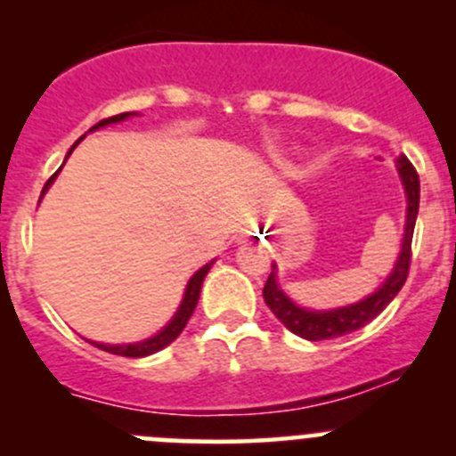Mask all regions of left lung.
Returning <instances> with one entry per match:
<instances>
[{
	"mask_svg": "<svg viewBox=\"0 0 456 456\" xmlns=\"http://www.w3.org/2000/svg\"><path fill=\"white\" fill-rule=\"evenodd\" d=\"M397 169L408 199L406 233H403L402 251H399L397 262H395V269L390 271L388 278L384 280V284H381L375 293H370L369 297H364V300L357 302V305L342 306V309H302V306H297L296 302L280 289L278 280H275L278 278V266L271 265V273L265 289H262V296H265L266 306L273 311L275 317H278L291 333L300 335V338L305 339H311V342L333 339L339 338V335L353 333V330L362 329V326L369 324L370 320H375V317L393 302V297L397 296L399 289L403 287V282H406L408 278V269H411L412 232H415L417 211H419V176H417V169L412 167V163L406 156L397 159Z\"/></svg>",
	"mask_w": 456,
	"mask_h": 456,
	"instance_id": "1",
	"label": "left lung"
}]
</instances>
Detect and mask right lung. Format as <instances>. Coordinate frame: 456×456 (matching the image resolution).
Returning <instances> with one entry per match:
<instances>
[{
  "mask_svg": "<svg viewBox=\"0 0 456 456\" xmlns=\"http://www.w3.org/2000/svg\"><path fill=\"white\" fill-rule=\"evenodd\" d=\"M132 114H136V112H123V114H117V117L103 118V121L96 123V126L92 127V130H99V127L110 126V123L126 121V118L132 117ZM81 139H84V136H81ZM70 151H68V154H70ZM57 174L59 172H54L53 176L48 178V183H45V185H44V191H41V194H45V190H48V187L53 185V181H54V178H57ZM211 265H214V260L207 262V265L202 266V269H199L194 275H191V280H190V282H187L185 296H183V302H181V306H178L176 315H174L172 322H169V324L165 326L163 330H159V333H156L154 338L142 339V342H136V344H96V342H90V344H94V346L101 348V351H108V353H112V355H123V357H145V355H151V353L160 351V348L169 346V344H172L174 339H176L178 335L183 333V329H185V324H187V322H190L191 314H194L196 305H199V297H200L202 280H205L207 271L211 269Z\"/></svg>",
  "mask_w": 456,
  "mask_h": 456,
  "instance_id": "right-lung-1",
  "label": "right lung"
}]
</instances>
